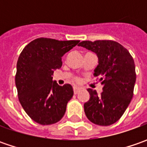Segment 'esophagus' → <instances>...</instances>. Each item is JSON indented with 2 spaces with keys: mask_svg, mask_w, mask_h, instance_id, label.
I'll return each mask as SVG.
<instances>
[{
  "mask_svg": "<svg viewBox=\"0 0 147 147\" xmlns=\"http://www.w3.org/2000/svg\"><path fill=\"white\" fill-rule=\"evenodd\" d=\"M81 90V88H78V87H74V94H77L79 91Z\"/></svg>",
  "mask_w": 147,
  "mask_h": 147,
  "instance_id": "esophagus-1",
  "label": "esophagus"
}]
</instances>
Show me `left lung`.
Masks as SVG:
<instances>
[{"label":"left lung","mask_w":147,"mask_h":147,"mask_svg":"<svg viewBox=\"0 0 147 147\" xmlns=\"http://www.w3.org/2000/svg\"><path fill=\"white\" fill-rule=\"evenodd\" d=\"M96 54L98 65L94 76L100 78L103 92L88 88L90 99L84 104L88 119L95 124L109 126L123 115L133 96L136 82L132 55L121 44L110 40L83 41L78 44Z\"/></svg>","instance_id":"obj_1"}]
</instances>
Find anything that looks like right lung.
<instances>
[{
	"instance_id": "obj_1",
	"label": "right lung",
	"mask_w": 147,
	"mask_h": 147,
	"mask_svg": "<svg viewBox=\"0 0 147 147\" xmlns=\"http://www.w3.org/2000/svg\"><path fill=\"white\" fill-rule=\"evenodd\" d=\"M78 42L40 37L20 53L15 75L18 96L28 115L37 123L53 124L65 115L74 90L70 84L58 85L52 75L61 68L62 56Z\"/></svg>"
}]
</instances>
